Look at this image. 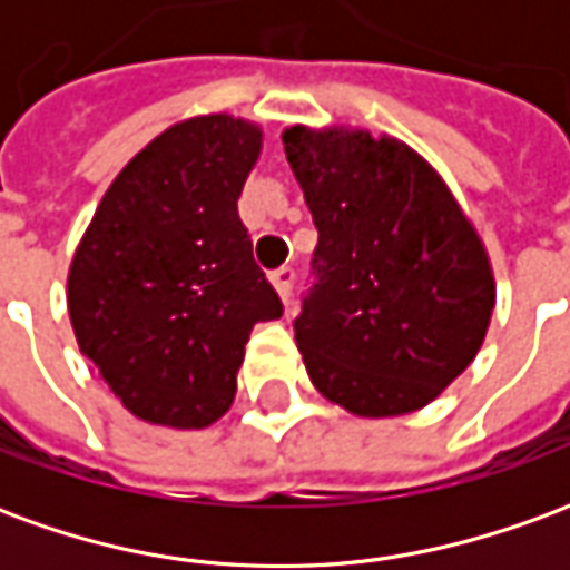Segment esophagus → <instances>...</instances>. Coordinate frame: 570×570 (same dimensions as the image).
Segmentation results:
<instances>
[{"label": "esophagus", "instance_id": "1", "mask_svg": "<svg viewBox=\"0 0 570 570\" xmlns=\"http://www.w3.org/2000/svg\"><path fill=\"white\" fill-rule=\"evenodd\" d=\"M293 281H296V268H289V265H284V268H277V272L272 274L274 289H277V296L284 298V302H289V293H293Z\"/></svg>", "mask_w": 570, "mask_h": 570}]
</instances>
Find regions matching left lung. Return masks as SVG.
Masks as SVG:
<instances>
[{
    "instance_id": "obj_1",
    "label": "left lung",
    "mask_w": 570,
    "mask_h": 570,
    "mask_svg": "<svg viewBox=\"0 0 570 570\" xmlns=\"http://www.w3.org/2000/svg\"><path fill=\"white\" fill-rule=\"evenodd\" d=\"M281 140L321 232L296 321L311 384L357 419L419 412L489 333L498 284L476 225L391 134L289 125Z\"/></svg>"
}]
</instances>
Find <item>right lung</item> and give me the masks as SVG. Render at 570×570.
Wrapping results in <instances>:
<instances>
[{
    "label": "right lung",
    "instance_id": "add662e5",
    "mask_svg": "<svg viewBox=\"0 0 570 570\" xmlns=\"http://www.w3.org/2000/svg\"><path fill=\"white\" fill-rule=\"evenodd\" d=\"M262 140L228 112L176 121L118 170L72 253V333L134 419L210 428L253 326L284 314L237 216Z\"/></svg>",
    "mask_w": 570,
    "mask_h": 570
}]
</instances>
